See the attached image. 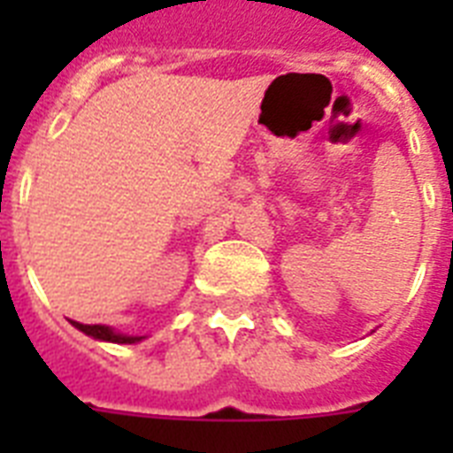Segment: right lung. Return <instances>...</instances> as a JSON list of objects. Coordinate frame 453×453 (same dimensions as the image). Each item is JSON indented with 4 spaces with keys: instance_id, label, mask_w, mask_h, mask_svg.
I'll return each mask as SVG.
<instances>
[{
    "instance_id": "1",
    "label": "right lung",
    "mask_w": 453,
    "mask_h": 453,
    "mask_svg": "<svg viewBox=\"0 0 453 453\" xmlns=\"http://www.w3.org/2000/svg\"><path fill=\"white\" fill-rule=\"evenodd\" d=\"M73 324L80 331H84L87 336H94L98 341H110V343H136V341H141V336H122V334H115L110 326H103V324Z\"/></svg>"
}]
</instances>
